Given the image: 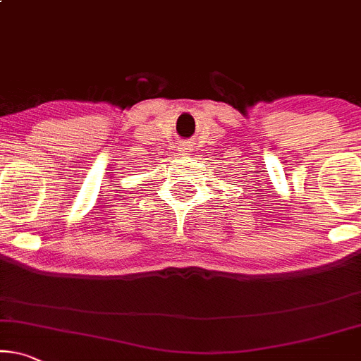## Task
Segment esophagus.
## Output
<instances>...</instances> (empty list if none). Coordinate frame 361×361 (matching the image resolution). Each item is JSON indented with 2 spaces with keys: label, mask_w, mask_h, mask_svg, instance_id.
Instances as JSON below:
<instances>
[{
  "label": "esophagus",
  "mask_w": 361,
  "mask_h": 361,
  "mask_svg": "<svg viewBox=\"0 0 361 361\" xmlns=\"http://www.w3.org/2000/svg\"><path fill=\"white\" fill-rule=\"evenodd\" d=\"M180 152H181V155H191V152H193V145H191L190 142H185V143H181V147H180Z\"/></svg>",
  "instance_id": "34e87169"
}]
</instances>
